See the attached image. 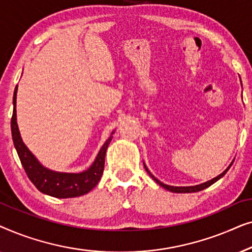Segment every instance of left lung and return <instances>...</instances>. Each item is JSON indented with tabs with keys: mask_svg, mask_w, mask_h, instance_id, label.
<instances>
[{
	"mask_svg": "<svg viewBox=\"0 0 252 252\" xmlns=\"http://www.w3.org/2000/svg\"><path fill=\"white\" fill-rule=\"evenodd\" d=\"M232 164H233V161H232ZM232 164L229 165L228 167L226 168L225 171L222 172L221 174H219L218 177H216V178H213L212 180H209V181H206V182H204V184H201V185H197V186H189V187H174V186H168V185H165V184H163V182H160L159 180H158V179H156L154 177L153 174L150 173V171L148 170L147 168V166L146 165H144V168H146V171L148 172V173H149V175L151 178L154 179L155 181L157 182L158 185L160 186V187H163V188H165V189H167V190H170V191H172V192H196V191H201V190H203V189H205V188H208V187H210V186L211 185H213L215 184V182H217L219 180V179H221L223 175H225L226 173H227V171L229 170L230 168V166H232Z\"/></svg>",
	"mask_w": 252,
	"mask_h": 252,
	"instance_id": "obj_1",
	"label": "left lung"
}]
</instances>
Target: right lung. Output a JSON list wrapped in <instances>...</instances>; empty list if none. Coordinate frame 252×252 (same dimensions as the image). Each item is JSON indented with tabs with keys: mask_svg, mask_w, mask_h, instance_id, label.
<instances>
[{
	"mask_svg": "<svg viewBox=\"0 0 252 252\" xmlns=\"http://www.w3.org/2000/svg\"><path fill=\"white\" fill-rule=\"evenodd\" d=\"M17 89H18V86L15 88V93H13L11 133L13 144H15L17 154H18L27 177L41 192L53 196V197L70 198L87 194L98 184L99 179L102 177L103 171H104L105 153L112 140V134L115 132H112L111 136L105 141L101 150L98 151L94 163L86 171L80 172V173H63V172L51 171L49 168L44 167L23 142L18 125H17Z\"/></svg>",
	"mask_w": 252,
	"mask_h": 252,
	"instance_id": "right-lung-1",
	"label": "right lung"
}]
</instances>
